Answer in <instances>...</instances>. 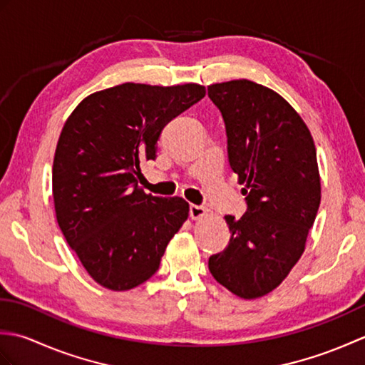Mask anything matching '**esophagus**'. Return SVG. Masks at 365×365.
Listing matches in <instances>:
<instances>
[{"label": "esophagus", "instance_id": "obj_1", "mask_svg": "<svg viewBox=\"0 0 365 365\" xmlns=\"http://www.w3.org/2000/svg\"><path fill=\"white\" fill-rule=\"evenodd\" d=\"M208 215V210L202 205H191L190 207V216L192 220H200Z\"/></svg>", "mask_w": 365, "mask_h": 365}]
</instances>
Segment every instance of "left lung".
<instances>
[{
    "mask_svg": "<svg viewBox=\"0 0 365 365\" xmlns=\"http://www.w3.org/2000/svg\"><path fill=\"white\" fill-rule=\"evenodd\" d=\"M227 133L229 165L245 185L247 212L224 216L230 242L208 259L222 287L262 298L289 276L306 250L322 185L311 131L276 91L250 80L208 86Z\"/></svg>",
    "mask_w": 365,
    "mask_h": 365,
    "instance_id": "8db88e82",
    "label": "left lung"
}]
</instances>
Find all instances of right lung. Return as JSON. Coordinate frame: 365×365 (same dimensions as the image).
Wrapping results in <instances>:
<instances>
[{"label": "right lung", "instance_id": "right-lung-1", "mask_svg": "<svg viewBox=\"0 0 365 365\" xmlns=\"http://www.w3.org/2000/svg\"><path fill=\"white\" fill-rule=\"evenodd\" d=\"M205 96L196 83H123L78 103L53 161L59 229L97 284L125 292L150 279L183 222L182 197L145 195L141 163L155 160L161 130Z\"/></svg>", "mask_w": 365, "mask_h": 365}]
</instances>
